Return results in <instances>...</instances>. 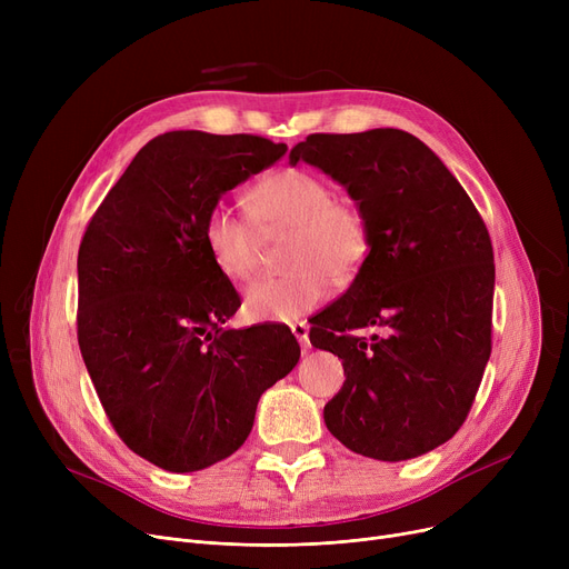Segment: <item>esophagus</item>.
<instances>
[{
	"label": "esophagus",
	"instance_id": "34e87169",
	"mask_svg": "<svg viewBox=\"0 0 569 569\" xmlns=\"http://www.w3.org/2000/svg\"><path fill=\"white\" fill-rule=\"evenodd\" d=\"M290 330H292L295 339L300 341V346L307 350L309 348V325L307 322H292Z\"/></svg>",
	"mask_w": 569,
	"mask_h": 569
}]
</instances>
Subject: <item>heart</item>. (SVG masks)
<instances>
[{
	"label": "heart",
	"mask_w": 569,
	"mask_h": 569,
	"mask_svg": "<svg viewBox=\"0 0 569 569\" xmlns=\"http://www.w3.org/2000/svg\"><path fill=\"white\" fill-rule=\"evenodd\" d=\"M251 221L217 204L204 221V247L219 272L249 281L260 258V237L286 234L283 264L288 274L262 279L247 288L244 313L256 322H288L320 307L330 286L350 283L371 251V230L362 207L337 198L318 172L283 168L249 191Z\"/></svg>",
	"instance_id": "b5f03b06"
}]
</instances>
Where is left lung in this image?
Returning <instances> with one entry per match:
<instances>
[{"label": "left lung", "mask_w": 569, "mask_h": 569, "mask_svg": "<svg viewBox=\"0 0 569 569\" xmlns=\"http://www.w3.org/2000/svg\"><path fill=\"white\" fill-rule=\"evenodd\" d=\"M297 161L343 184L371 230L360 274L309 335L346 373L325 425L362 457L427 455L466 422L491 355L489 230L457 177L406 131L311 133L290 149ZM365 326L377 335L360 338Z\"/></svg>", "instance_id": "obj_1"}]
</instances>
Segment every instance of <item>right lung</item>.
<instances>
[{"instance_id": "1", "label": "right lung", "mask_w": 569, "mask_h": 569, "mask_svg": "<svg viewBox=\"0 0 569 569\" xmlns=\"http://www.w3.org/2000/svg\"><path fill=\"white\" fill-rule=\"evenodd\" d=\"M286 149L249 133L157 136L84 230L82 360L117 436L163 470L193 472L237 452L260 395L300 362L288 327H223L242 302L202 232L219 198Z\"/></svg>"}]
</instances>
